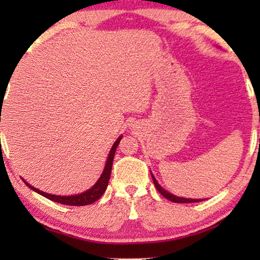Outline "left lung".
<instances>
[{"instance_id":"left-lung-1","label":"left lung","mask_w":260,"mask_h":260,"mask_svg":"<svg viewBox=\"0 0 260 260\" xmlns=\"http://www.w3.org/2000/svg\"><path fill=\"white\" fill-rule=\"evenodd\" d=\"M151 177H152V181H154V184L156 187V189H157L159 193H161L163 197H165L166 199H168V200L173 201V202H176V204H190V202H199V201H202V200H198V199H186V198H179L176 197V195H173L170 194L169 191H167L166 189H163V188L159 186L157 181H156V179L154 177V175L151 174Z\"/></svg>"}]
</instances>
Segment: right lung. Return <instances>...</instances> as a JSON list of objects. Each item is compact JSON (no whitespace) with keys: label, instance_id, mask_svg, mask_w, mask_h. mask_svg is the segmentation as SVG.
I'll return each mask as SVG.
<instances>
[{"label":"right lung","instance_id":"add662e5","mask_svg":"<svg viewBox=\"0 0 260 260\" xmlns=\"http://www.w3.org/2000/svg\"><path fill=\"white\" fill-rule=\"evenodd\" d=\"M122 137L123 136H119L118 138H117L115 144L112 145L111 150H110L109 157H108V159H106V165H105L104 172H103L101 177H99L98 181L95 182L93 187L90 188V189H87L86 191H84V193L77 194V195H71V197H60V195H52V194L45 193V191L39 190V189H37V188L31 187L29 183H27L26 181L23 180L24 183H26V186L29 187L31 190L37 191L38 194H40V195H42V197L49 199V200H52L54 202H59V204L67 205V206H86V205L93 204L94 201H97L98 199L101 198L103 194H104V191L106 190V187H108L110 175H111L113 157H115L116 149H117V147H118V144H119L120 140H122Z\"/></svg>","mask_w":260,"mask_h":260}]
</instances>
